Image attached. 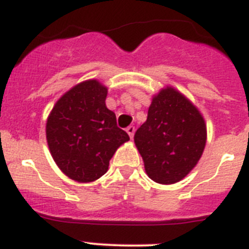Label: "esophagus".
Returning a JSON list of instances; mask_svg holds the SVG:
<instances>
[{
  "instance_id": "obj_1",
  "label": "esophagus",
  "mask_w": 249,
  "mask_h": 249,
  "mask_svg": "<svg viewBox=\"0 0 249 249\" xmlns=\"http://www.w3.org/2000/svg\"><path fill=\"white\" fill-rule=\"evenodd\" d=\"M127 133H128V136L131 137V138H133V136H134V132H136V128H134V126H129V127H127Z\"/></svg>"
}]
</instances>
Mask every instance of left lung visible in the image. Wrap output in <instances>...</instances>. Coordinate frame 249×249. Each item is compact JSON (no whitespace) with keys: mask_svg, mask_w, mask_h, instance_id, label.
Here are the masks:
<instances>
[{"mask_svg":"<svg viewBox=\"0 0 249 249\" xmlns=\"http://www.w3.org/2000/svg\"><path fill=\"white\" fill-rule=\"evenodd\" d=\"M134 143L148 177L159 184H174L201 158L206 124L199 109L168 86L153 97L147 121L137 129Z\"/></svg>","mask_w":249,"mask_h":249,"instance_id":"obj_1","label":"left lung"}]
</instances>
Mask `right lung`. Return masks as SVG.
Returning <instances> with one entry per match:
<instances>
[{"label": "right lung", "mask_w": 249, "mask_h": 249, "mask_svg": "<svg viewBox=\"0 0 249 249\" xmlns=\"http://www.w3.org/2000/svg\"><path fill=\"white\" fill-rule=\"evenodd\" d=\"M106 96L107 88L97 80H86L64 93L47 120L50 154L75 181L101 178L117 148L129 141L106 107Z\"/></svg>", "instance_id": "right-lung-1"}]
</instances>
